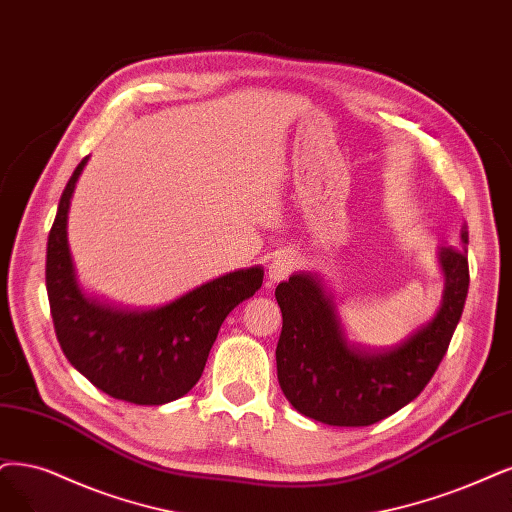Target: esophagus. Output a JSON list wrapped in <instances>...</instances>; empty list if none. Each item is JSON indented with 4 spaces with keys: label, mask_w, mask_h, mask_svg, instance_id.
I'll return each mask as SVG.
<instances>
[{
    "label": "esophagus",
    "mask_w": 512,
    "mask_h": 512,
    "mask_svg": "<svg viewBox=\"0 0 512 512\" xmlns=\"http://www.w3.org/2000/svg\"><path fill=\"white\" fill-rule=\"evenodd\" d=\"M299 268V259L291 253H280L272 259L268 266V285H276V282L289 278Z\"/></svg>",
    "instance_id": "esophagus-1"
}]
</instances>
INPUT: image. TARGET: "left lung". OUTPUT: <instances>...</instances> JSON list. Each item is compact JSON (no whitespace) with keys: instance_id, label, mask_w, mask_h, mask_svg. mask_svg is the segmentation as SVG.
<instances>
[{"instance_id":"obj_1","label":"left lung","mask_w":512,"mask_h":512,"mask_svg":"<svg viewBox=\"0 0 512 512\" xmlns=\"http://www.w3.org/2000/svg\"><path fill=\"white\" fill-rule=\"evenodd\" d=\"M464 249L441 246V306L403 342L382 350L348 339L335 293L318 274H293L276 287L282 333L278 384L306 418L329 426H371L409 405L437 371L468 295V225Z\"/></svg>"}]
</instances>
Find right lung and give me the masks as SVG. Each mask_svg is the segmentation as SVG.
Listing matches in <instances>:
<instances>
[{
    "instance_id": "obj_1",
    "label": "right lung",
    "mask_w": 512,
    "mask_h": 512,
    "mask_svg": "<svg viewBox=\"0 0 512 512\" xmlns=\"http://www.w3.org/2000/svg\"><path fill=\"white\" fill-rule=\"evenodd\" d=\"M86 164L88 158L67 181L48 236L46 289L56 337L67 361L113 399L177 401L200 380L225 316L259 291L263 268L223 274L151 310H124L86 295L67 240L69 204Z\"/></svg>"
}]
</instances>
